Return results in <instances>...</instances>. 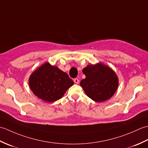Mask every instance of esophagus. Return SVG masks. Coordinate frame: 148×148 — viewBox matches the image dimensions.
I'll return each mask as SVG.
<instances>
[{
    "instance_id": "obj_1",
    "label": "esophagus",
    "mask_w": 148,
    "mask_h": 148,
    "mask_svg": "<svg viewBox=\"0 0 148 148\" xmlns=\"http://www.w3.org/2000/svg\"><path fill=\"white\" fill-rule=\"evenodd\" d=\"M74 82L76 84H79V81L77 79V78H75V79H74Z\"/></svg>"
}]
</instances>
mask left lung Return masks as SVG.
Segmentation results:
<instances>
[{
  "label": "left lung",
  "mask_w": 148,
  "mask_h": 148,
  "mask_svg": "<svg viewBox=\"0 0 148 148\" xmlns=\"http://www.w3.org/2000/svg\"><path fill=\"white\" fill-rule=\"evenodd\" d=\"M86 78L81 81L87 96L95 102H102L111 98L118 86L115 72L102 64L90 65L83 70Z\"/></svg>",
  "instance_id": "8db88e82"
}]
</instances>
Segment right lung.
Masks as SVG:
<instances>
[{
	"label": "right lung",
	"mask_w": 148,
	"mask_h": 148,
	"mask_svg": "<svg viewBox=\"0 0 148 148\" xmlns=\"http://www.w3.org/2000/svg\"><path fill=\"white\" fill-rule=\"evenodd\" d=\"M74 82L67 74L46 63L31 74L29 86L38 98L48 102L61 99Z\"/></svg>",
	"instance_id": "right-lung-1"
}]
</instances>
